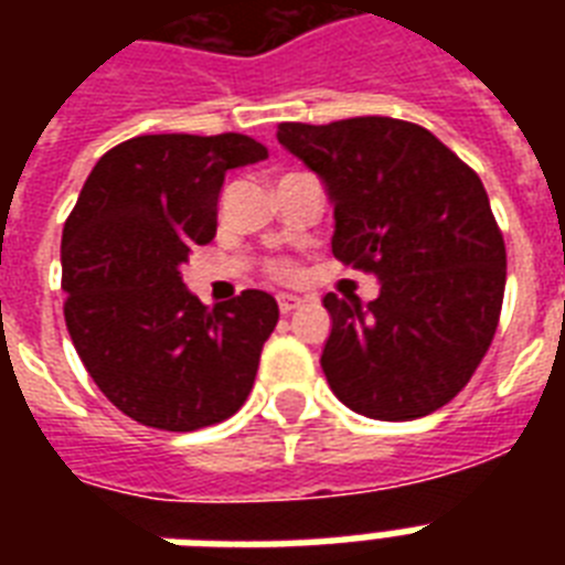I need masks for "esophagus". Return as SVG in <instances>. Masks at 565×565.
I'll list each match as a JSON object with an SVG mask.
<instances>
[{
	"label": "esophagus",
	"mask_w": 565,
	"mask_h": 565,
	"mask_svg": "<svg viewBox=\"0 0 565 565\" xmlns=\"http://www.w3.org/2000/svg\"><path fill=\"white\" fill-rule=\"evenodd\" d=\"M299 308H301L299 296H290V292H281V296H278V310H281V313H292V310H299Z\"/></svg>",
	"instance_id": "esophagus-1"
}]
</instances>
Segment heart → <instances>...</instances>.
Wrapping results in <instances>:
<instances>
[{
    "instance_id": "1",
    "label": "heart",
    "mask_w": 565,
    "mask_h": 565,
    "mask_svg": "<svg viewBox=\"0 0 565 565\" xmlns=\"http://www.w3.org/2000/svg\"><path fill=\"white\" fill-rule=\"evenodd\" d=\"M269 269H273V275H278V278H287V275H292V266L287 264V260H275Z\"/></svg>"
}]
</instances>
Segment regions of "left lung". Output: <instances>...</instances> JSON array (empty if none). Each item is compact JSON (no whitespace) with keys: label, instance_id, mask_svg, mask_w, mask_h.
Instances as JSON below:
<instances>
[{"label":"left lung","instance_id":"8db88e82","mask_svg":"<svg viewBox=\"0 0 565 565\" xmlns=\"http://www.w3.org/2000/svg\"><path fill=\"white\" fill-rule=\"evenodd\" d=\"M278 143L317 172L334 204L331 252L381 281L377 299L322 305V372L370 419L407 422L455 398L499 328L508 252L490 199L428 128L393 117L281 122Z\"/></svg>","mask_w":565,"mask_h":565}]
</instances>
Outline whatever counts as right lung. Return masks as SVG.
Segmentation results:
<instances>
[{"mask_svg": "<svg viewBox=\"0 0 565 565\" xmlns=\"http://www.w3.org/2000/svg\"><path fill=\"white\" fill-rule=\"evenodd\" d=\"M266 154L234 131L131 137L102 154L66 216V331L108 402L140 425L207 428L252 393L278 305L243 290L204 308L181 264L216 234L225 172Z\"/></svg>", "mask_w": 565, "mask_h": 565, "instance_id": "1", "label": "right lung"}]
</instances>
